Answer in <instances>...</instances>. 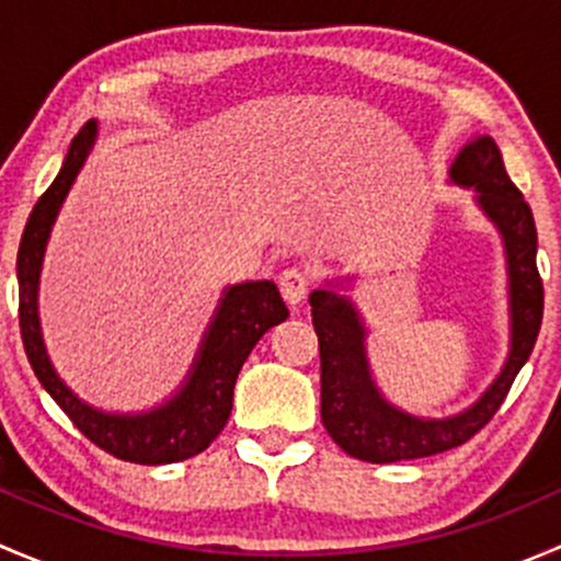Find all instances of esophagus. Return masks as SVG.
I'll return each mask as SVG.
<instances>
[{
	"label": "esophagus",
	"instance_id": "esophagus-1",
	"mask_svg": "<svg viewBox=\"0 0 561 561\" xmlns=\"http://www.w3.org/2000/svg\"><path fill=\"white\" fill-rule=\"evenodd\" d=\"M309 287H312V276H309L304 268L282 271L279 290H282V296H285V301L290 304V307H298V304L307 298Z\"/></svg>",
	"mask_w": 561,
	"mask_h": 561
}]
</instances>
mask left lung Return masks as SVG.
<instances>
[{
  "mask_svg": "<svg viewBox=\"0 0 561 561\" xmlns=\"http://www.w3.org/2000/svg\"><path fill=\"white\" fill-rule=\"evenodd\" d=\"M450 181L472 186L478 206L496 225L505 244L511 296V353L489 390L450 417H417L393 407L371 380L366 328L350 298L314 290L312 322L320 342V415L344 454L371 463H393L458 448L472 439L505 401L537 342L542 322V279L537 271V230L529 203L513 184L500 146L478 135L458 151Z\"/></svg>",
  "mask_w": 561,
  "mask_h": 561,
  "instance_id": "1",
  "label": "left lung"
}]
</instances>
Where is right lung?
Returning a JSON list of instances; mask_svg holds the SVG:
<instances>
[{
  "mask_svg": "<svg viewBox=\"0 0 561 561\" xmlns=\"http://www.w3.org/2000/svg\"><path fill=\"white\" fill-rule=\"evenodd\" d=\"M98 140V122H87L72 138L54 184L43 192L26 222L19 247V320L26 358L37 380L48 390L50 399L65 410L83 437L92 439L105 454L133 463H173L197 456L217 439L233 410V388L239 371L268 328L287 320L285 301L274 282H241L225 287L211 325L203 333L201 350L195 355L184 386L165 404L138 415L103 412L78 399L61 382L45 353L37 317V285L43 268L45 244L50 228L70 192L72 181L81 173L89 151Z\"/></svg>",
  "mask_w": 561,
  "mask_h": 561,
  "instance_id": "obj_1",
  "label": "right lung"
}]
</instances>
